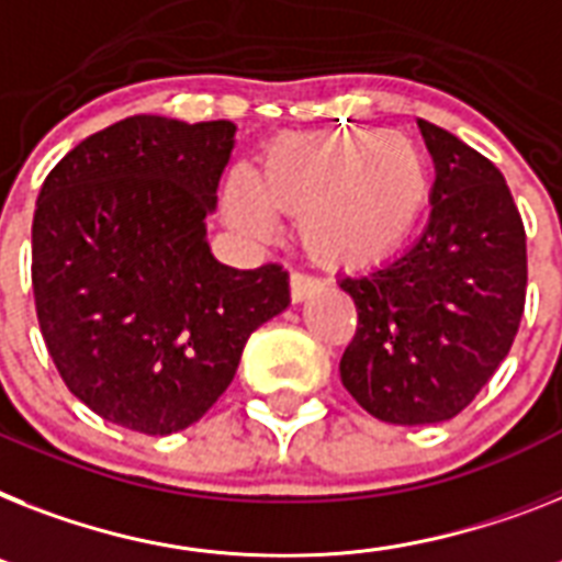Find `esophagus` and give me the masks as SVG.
Returning a JSON list of instances; mask_svg holds the SVG:
<instances>
[{
    "label": "esophagus",
    "instance_id": "obj_1",
    "mask_svg": "<svg viewBox=\"0 0 562 562\" xmlns=\"http://www.w3.org/2000/svg\"><path fill=\"white\" fill-rule=\"evenodd\" d=\"M322 286V281L310 272H292L290 276V292H292V301H304L310 299L315 290Z\"/></svg>",
    "mask_w": 562,
    "mask_h": 562
}]
</instances>
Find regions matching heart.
<instances>
[{"label": "heart", "mask_w": 562, "mask_h": 562, "mask_svg": "<svg viewBox=\"0 0 562 562\" xmlns=\"http://www.w3.org/2000/svg\"><path fill=\"white\" fill-rule=\"evenodd\" d=\"M430 198L428 157L407 134L318 132L284 137L261 166L226 187V215L249 238L272 232V209L299 221L315 261L364 270L402 249Z\"/></svg>", "instance_id": "heart-1"}]
</instances>
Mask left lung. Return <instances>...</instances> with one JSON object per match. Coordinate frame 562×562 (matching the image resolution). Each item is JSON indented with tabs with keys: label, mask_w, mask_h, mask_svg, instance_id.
I'll list each match as a JSON object with an SVG mask.
<instances>
[{
	"label": "left lung",
	"mask_w": 562,
	"mask_h": 562,
	"mask_svg": "<svg viewBox=\"0 0 562 562\" xmlns=\"http://www.w3.org/2000/svg\"><path fill=\"white\" fill-rule=\"evenodd\" d=\"M419 132L437 166L428 226L391 263L338 281L359 313L341 384L391 425L462 414L508 356L526 310V226L503 171L428 120Z\"/></svg>",
	"instance_id": "8db88e82"
}]
</instances>
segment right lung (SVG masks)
<instances>
[{
	"label": "right lung",
	"mask_w": 562,
	"mask_h": 562,
	"mask_svg": "<svg viewBox=\"0 0 562 562\" xmlns=\"http://www.w3.org/2000/svg\"><path fill=\"white\" fill-rule=\"evenodd\" d=\"M229 120L137 114L48 171L31 232L40 330L74 396L166 437L215 405L247 338L290 304L278 263L215 261L203 217L229 164Z\"/></svg>",
	"instance_id": "obj_1"
}]
</instances>
